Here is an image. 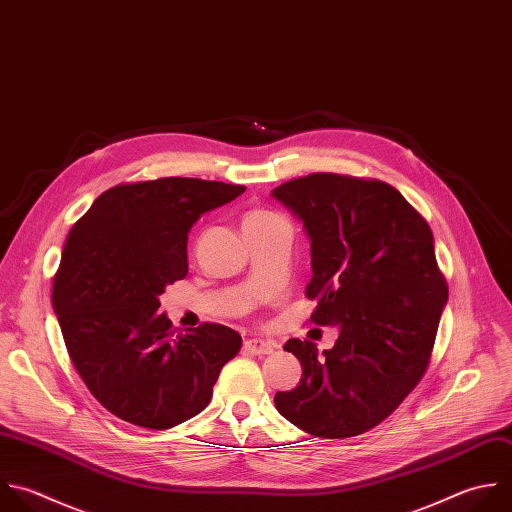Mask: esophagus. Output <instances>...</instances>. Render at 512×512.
Here are the masks:
<instances>
[{
    "label": "esophagus",
    "mask_w": 512,
    "mask_h": 512,
    "mask_svg": "<svg viewBox=\"0 0 512 512\" xmlns=\"http://www.w3.org/2000/svg\"><path fill=\"white\" fill-rule=\"evenodd\" d=\"M278 348L276 342L272 340H260V338H250L244 342V350L252 356H266V354H272L274 350Z\"/></svg>",
    "instance_id": "esophagus-1"
}]
</instances>
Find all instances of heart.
Segmentation results:
<instances>
[{
	"label": "heart",
	"mask_w": 512,
	"mask_h": 512,
	"mask_svg": "<svg viewBox=\"0 0 512 512\" xmlns=\"http://www.w3.org/2000/svg\"><path fill=\"white\" fill-rule=\"evenodd\" d=\"M276 214L274 212H268V210H252L244 216V224L248 222H262V220H268V218H274Z\"/></svg>",
	"instance_id": "b5f03b06"
}]
</instances>
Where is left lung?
I'll return each mask as SVG.
<instances>
[{"instance_id": "left-lung-1", "label": "left lung", "mask_w": 512, "mask_h": 512, "mask_svg": "<svg viewBox=\"0 0 512 512\" xmlns=\"http://www.w3.org/2000/svg\"><path fill=\"white\" fill-rule=\"evenodd\" d=\"M310 238L318 300L310 322L338 326L320 356L314 342L290 338L300 384L276 392L278 412L320 438L362 434L424 376L448 286L426 220L386 182L318 172L272 190Z\"/></svg>"}]
</instances>
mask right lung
<instances>
[{"label": "right lung", "mask_w": 512, "mask_h": 512, "mask_svg": "<svg viewBox=\"0 0 512 512\" xmlns=\"http://www.w3.org/2000/svg\"><path fill=\"white\" fill-rule=\"evenodd\" d=\"M244 190L200 178L120 184L70 230L54 310L78 374L118 418L164 430L196 416L240 352L242 336L222 324L176 334L158 298L188 274L194 222Z\"/></svg>", "instance_id": "obj_1"}]
</instances>
